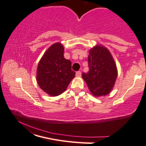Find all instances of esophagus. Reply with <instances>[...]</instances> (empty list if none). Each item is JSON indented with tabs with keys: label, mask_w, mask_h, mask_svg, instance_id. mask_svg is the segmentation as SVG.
Segmentation results:
<instances>
[{
	"label": "esophagus",
	"mask_w": 146,
	"mask_h": 146,
	"mask_svg": "<svg viewBox=\"0 0 146 146\" xmlns=\"http://www.w3.org/2000/svg\"><path fill=\"white\" fill-rule=\"evenodd\" d=\"M82 75V72L80 71H78L76 72V76H80Z\"/></svg>",
	"instance_id": "34e87169"
}]
</instances>
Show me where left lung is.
<instances>
[{
    "label": "left lung",
    "instance_id": "8db88e82",
    "mask_svg": "<svg viewBox=\"0 0 146 146\" xmlns=\"http://www.w3.org/2000/svg\"><path fill=\"white\" fill-rule=\"evenodd\" d=\"M87 73L82 77L95 96H106L113 88L117 76V67L110 52L105 47L96 46L89 50Z\"/></svg>",
    "mask_w": 146,
    "mask_h": 146
}]
</instances>
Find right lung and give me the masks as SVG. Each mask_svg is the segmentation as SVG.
Here are the masks:
<instances>
[{
  "instance_id": "add662e5",
  "label": "right lung",
  "mask_w": 146,
  "mask_h": 146,
  "mask_svg": "<svg viewBox=\"0 0 146 146\" xmlns=\"http://www.w3.org/2000/svg\"><path fill=\"white\" fill-rule=\"evenodd\" d=\"M74 76L71 61L64 58L62 45H52L38 63L36 80L40 88L50 96L60 95Z\"/></svg>"
}]
</instances>
